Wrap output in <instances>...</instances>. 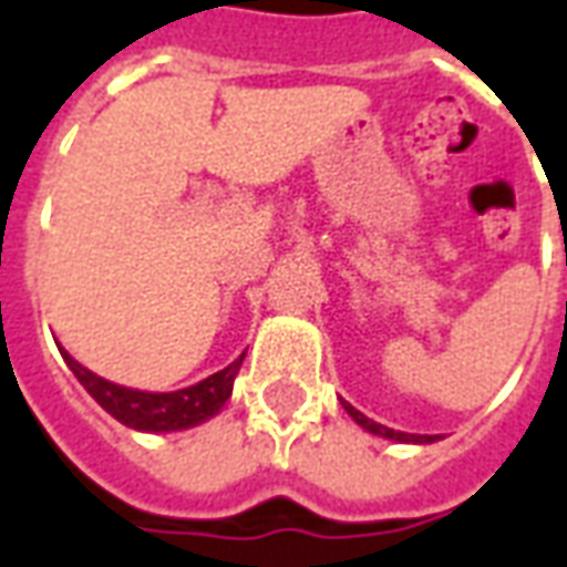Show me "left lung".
Here are the masks:
<instances>
[{
  "label": "left lung",
  "mask_w": 567,
  "mask_h": 567,
  "mask_svg": "<svg viewBox=\"0 0 567 567\" xmlns=\"http://www.w3.org/2000/svg\"><path fill=\"white\" fill-rule=\"evenodd\" d=\"M346 413L355 419L358 425L364 427V431H370V434H380V437H389V440H398V443H434V440L440 437V434H404V431H394V427H385L380 425V422H373V419H368L364 413H358L355 406L346 404Z\"/></svg>",
  "instance_id": "left-lung-1"
}]
</instances>
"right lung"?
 Returning a JSON list of instances; mask_svg holds the SVG:
<instances>
[{"label":"right lung","mask_w":567,"mask_h":567,"mask_svg":"<svg viewBox=\"0 0 567 567\" xmlns=\"http://www.w3.org/2000/svg\"><path fill=\"white\" fill-rule=\"evenodd\" d=\"M60 352L93 401L103 406L105 413H112L121 425L136 427V431H182V427L199 425V422L212 419L227 404V398L234 392L236 373H239L243 358H246V352H243L234 364H227L197 385H187L178 392H136V389L115 385V382L91 373L87 368H81L66 349H60Z\"/></svg>","instance_id":"1"}]
</instances>
